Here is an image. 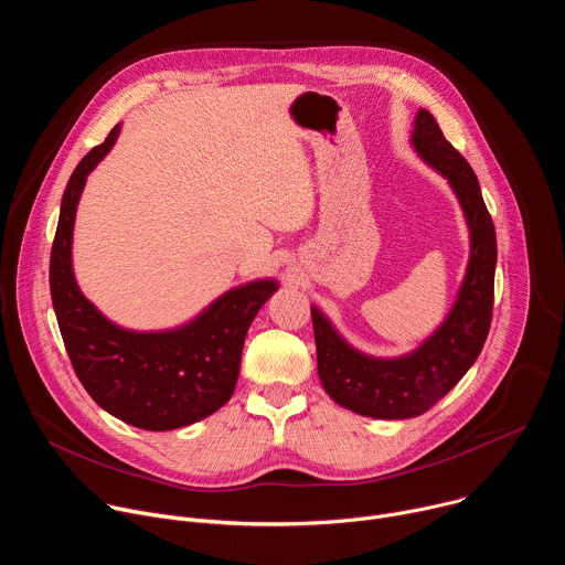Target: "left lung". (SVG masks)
I'll return each instance as SVG.
<instances>
[{
	"mask_svg": "<svg viewBox=\"0 0 565 565\" xmlns=\"http://www.w3.org/2000/svg\"><path fill=\"white\" fill-rule=\"evenodd\" d=\"M412 147L449 183L469 230L465 277L443 324L405 355L375 358L351 347L333 321L310 306L321 386L340 407L380 420L423 416L447 395L482 351L494 306L497 232L473 170L427 109L416 114Z\"/></svg>",
	"mask_w": 565,
	"mask_h": 565,
	"instance_id": "8db88e82",
	"label": "left lung"
}]
</instances>
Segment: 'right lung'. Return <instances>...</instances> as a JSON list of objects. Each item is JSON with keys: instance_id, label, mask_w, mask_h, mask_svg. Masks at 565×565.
Returning <instances> with one entry per match:
<instances>
[{"instance_id": "add662e5", "label": "right lung", "mask_w": 565, "mask_h": 565, "mask_svg": "<svg viewBox=\"0 0 565 565\" xmlns=\"http://www.w3.org/2000/svg\"><path fill=\"white\" fill-rule=\"evenodd\" d=\"M118 134L120 125L79 160L66 183L51 250V299L87 393L131 427L170 431L212 416L232 397L246 333L279 284L268 277L230 288L185 324L166 331H131L105 317L75 281L71 246L87 177Z\"/></svg>"}]
</instances>
